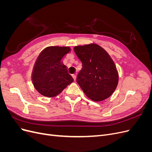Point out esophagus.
Returning a JSON list of instances; mask_svg holds the SVG:
<instances>
[{"mask_svg":"<svg viewBox=\"0 0 152 152\" xmlns=\"http://www.w3.org/2000/svg\"><path fill=\"white\" fill-rule=\"evenodd\" d=\"M72 77H73V79H74V80H76V78H77V75H75V74H73V75H72Z\"/></svg>","mask_w":152,"mask_h":152,"instance_id":"34e87169","label":"esophagus"}]
</instances>
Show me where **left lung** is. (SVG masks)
Listing matches in <instances>:
<instances>
[{"instance_id":"obj_1","label":"left lung","mask_w":152,"mask_h":152,"mask_svg":"<svg viewBox=\"0 0 152 152\" xmlns=\"http://www.w3.org/2000/svg\"><path fill=\"white\" fill-rule=\"evenodd\" d=\"M73 49L82 64L77 82L85 94L94 102L109 98L118 85V74L108 53L96 44L79 45Z\"/></svg>"}]
</instances>
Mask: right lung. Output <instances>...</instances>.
Returning <instances> with one entry per match:
<instances>
[{
    "instance_id": "obj_1",
    "label": "right lung",
    "mask_w": 152,
    "mask_h": 152,
    "mask_svg": "<svg viewBox=\"0 0 152 152\" xmlns=\"http://www.w3.org/2000/svg\"><path fill=\"white\" fill-rule=\"evenodd\" d=\"M68 47L50 46L40 53L35 61L31 79L36 90L46 97H54L73 81L61 59Z\"/></svg>"
}]
</instances>
